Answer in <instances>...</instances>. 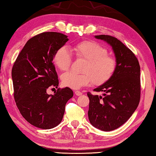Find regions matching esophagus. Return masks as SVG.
Wrapping results in <instances>:
<instances>
[{
	"label": "esophagus",
	"instance_id": "1",
	"mask_svg": "<svg viewBox=\"0 0 156 156\" xmlns=\"http://www.w3.org/2000/svg\"><path fill=\"white\" fill-rule=\"evenodd\" d=\"M75 94H76V96H81V95L82 94V93L81 92H80V91L76 90V91H75Z\"/></svg>",
	"mask_w": 156,
	"mask_h": 156
}]
</instances>
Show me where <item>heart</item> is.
Segmentation results:
<instances>
[{
    "label": "heart",
    "mask_w": 156,
    "mask_h": 156,
    "mask_svg": "<svg viewBox=\"0 0 156 156\" xmlns=\"http://www.w3.org/2000/svg\"><path fill=\"white\" fill-rule=\"evenodd\" d=\"M72 51L76 58L86 59L82 71L83 74L68 72L63 74L61 80L64 87L80 89L90 84H101L108 80L117 68V62L107 49L93 41H83L75 44ZM72 56L66 47H62L55 51L54 56L55 66L62 71L68 70L72 64Z\"/></svg>",
    "instance_id": "1"
}]
</instances>
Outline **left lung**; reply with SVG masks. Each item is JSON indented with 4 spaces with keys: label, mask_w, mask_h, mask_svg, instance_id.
Instances as JSON below:
<instances>
[{
    "label": "left lung",
    "mask_w": 156,
    "mask_h": 156,
    "mask_svg": "<svg viewBox=\"0 0 156 156\" xmlns=\"http://www.w3.org/2000/svg\"><path fill=\"white\" fill-rule=\"evenodd\" d=\"M112 48L117 62L114 74L94 89L102 95L88 92L90 100L88 115L91 125L104 131L121 127L131 117L140 100V66L130 49L110 35H95Z\"/></svg>",
    "instance_id": "obj_1"
}]
</instances>
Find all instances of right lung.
<instances>
[{"label":"right lung","instance_id":"1","mask_svg":"<svg viewBox=\"0 0 156 156\" xmlns=\"http://www.w3.org/2000/svg\"><path fill=\"white\" fill-rule=\"evenodd\" d=\"M68 41V36L45 32L27 41L12 69L14 97L26 121L40 129H52L60 123L66 104L73 91L66 87L48 94L49 87L58 88L59 81L54 56Z\"/></svg>","mask_w":156,"mask_h":156}]
</instances>
